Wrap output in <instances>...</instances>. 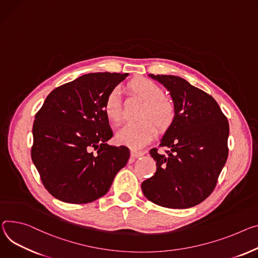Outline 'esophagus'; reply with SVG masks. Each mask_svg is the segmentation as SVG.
Returning <instances> with one entry per match:
<instances>
[{
    "label": "esophagus",
    "instance_id": "1",
    "mask_svg": "<svg viewBox=\"0 0 258 258\" xmlns=\"http://www.w3.org/2000/svg\"><path fill=\"white\" fill-rule=\"evenodd\" d=\"M143 154H144V153H143L142 151H138V150H135V149H132V150H131V156L134 157V158L142 156Z\"/></svg>",
    "mask_w": 258,
    "mask_h": 258
}]
</instances>
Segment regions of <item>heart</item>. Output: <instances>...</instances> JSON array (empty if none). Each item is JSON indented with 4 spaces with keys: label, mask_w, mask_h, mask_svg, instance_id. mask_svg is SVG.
<instances>
[{
    "label": "heart",
    "mask_w": 258,
    "mask_h": 258,
    "mask_svg": "<svg viewBox=\"0 0 258 258\" xmlns=\"http://www.w3.org/2000/svg\"><path fill=\"white\" fill-rule=\"evenodd\" d=\"M132 92L145 103L140 113L141 120L124 124L116 135L117 142L132 148H141L147 145L157 133L156 126L168 131L176 121L177 108L173 100L165 96V91L149 79H137L130 83ZM103 110L107 118L118 123L121 119L120 95L117 89H112L105 99Z\"/></svg>",
    "instance_id": "1"
}]
</instances>
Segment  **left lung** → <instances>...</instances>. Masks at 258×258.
I'll use <instances>...</instances> for the list:
<instances>
[{"label":"left lung","mask_w":258,"mask_h":258,"mask_svg":"<svg viewBox=\"0 0 258 258\" xmlns=\"http://www.w3.org/2000/svg\"><path fill=\"white\" fill-rule=\"evenodd\" d=\"M150 77L163 84L177 108V118L162 137L159 147L150 150L156 161L155 174L141 187L152 203L186 209L213 192L227 156L229 125L217 102L204 90L173 75Z\"/></svg>","instance_id":"8db88e82"}]
</instances>
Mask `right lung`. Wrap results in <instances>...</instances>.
<instances>
[{"label":"right lung","instance_id":"obj_1","mask_svg":"<svg viewBox=\"0 0 258 258\" xmlns=\"http://www.w3.org/2000/svg\"><path fill=\"white\" fill-rule=\"evenodd\" d=\"M127 73H90L53 89L36 113L32 160L55 199L86 204L105 196L130 158L113 136L103 105Z\"/></svg>","mask_w":258,"mask_h":258}]
</instances>
